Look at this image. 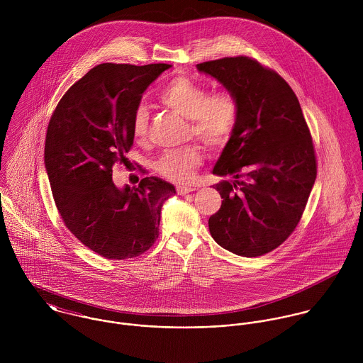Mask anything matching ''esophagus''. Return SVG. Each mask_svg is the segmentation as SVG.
Here are the masks:
<instances>
[{"mask_svg":"<svg viewBox=\"0 0 363 363\" xmlns=\"http://www.w3.org/2000/svg\"><path fill=\"white\" fill-rule=\"evenodd\" d=\"M194 190H196V189L191 187V186H179V187H177V194L186 196V194H189V193H191V191H194Z\"/></svg>","mask_w":363,"mask_h":363,"instance_id":"34e87169","label":"esophagus"}]
</instances>
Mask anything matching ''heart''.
I'll return each mask as SVG.
<instances>
[{
	"label": "heart",
	"mask_w": 363,
	"mask_h": 363,
	"mask_svg": "<svg viewBox=\"0 0 363 363\" xmlns=\"http://www.w3.org/2000/svg\"><path fill=\"white\" fill-rule=\"evenodd\" d=\"M159 104L190 120L189 134L201 140L209 148H222L232 138L240 116V104L230 89L211 92L206 84L186 75L169 81L157 95ZM135 140L147 137L148 114L138 107L131 124ZM203 163V151L197 144L166 151L157 157L155 170L173 183H187Z\"/></svg>",
	"instance_id": "heart-1"
}]
</instances>
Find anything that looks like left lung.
Wrapping results in <instances>:
<instances>
[{"label": "left lung", "instance_id": "1", "mask_svg": "<svg viewBox=\"0 0 363 363\" xmlns=\"http://www.w3.org/2000/svg\"><path fill=\"white\" fill-rule=\"evenodd\" d=\"M197 68L240 104L238 127L212 170L236 180L213 187L223 200L209 216V232L223 249L259 257L301 222L317 174L311 130L288 82L257 60L225 57Z\"/></svg>", "mask_w": 363, "mask_h": 363}]
</instances>
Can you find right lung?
Here are the masks:
<instances>
[{"label":"right lung","mask_w":363,"mask_h":363,"mask_svg":"<svg viewBox=\"0 0 363 363\" xmlns=\"http://www.w3.org/2000/svg\"><path fill=\"white\" fill-rule=\"evenodd\" d=\"M170 67L99 64L65 92L49 121L45 164L55 207L68 230L104 259L145 253L159 236L162 204L176 193L154 176L124 190L111 180L134 144L143 94Z\"/></svg>","instance_id":"right-lung-1"}]
</instances>
